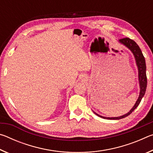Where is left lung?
I'll return each instance as SVG.
<instances>
[{
	"instance_id": "1",
	"label": "left lung",
	"mask_w": 153,
	"mask_h": 153,
	"mask_svg": "<svg viewBox=\"0 0 153 153\" xmlns=\"http://www.w3.org/2000/svg\"><path fill=\"white\" fill-rule=\"evenodd\" d=\"M119 42L123 46H125L126 47L128 48L129 50L132 53L133 55L134 56L136 61V66L138 67V82H139V86H140V93H139V97L137 99L135 105H134V107L131 108V109L129 111L128 113L126 114H124L123 115L120 116V117H103L100 115H98L97 113L94 112L96 115H98V117L103 118V119H107V120H121L124 117H127L129 115L133 112V111L136 109L137 107L139 105L140 103L141 102L142 98H143L144 95L146 92V86H147V77H146V62H145V59L144 57L143 54H142L140 48L138 46V45L136 43L135 41L133 40L129 39L128 38H122L119 40Z\"/></svg>"
}]
</instances>
